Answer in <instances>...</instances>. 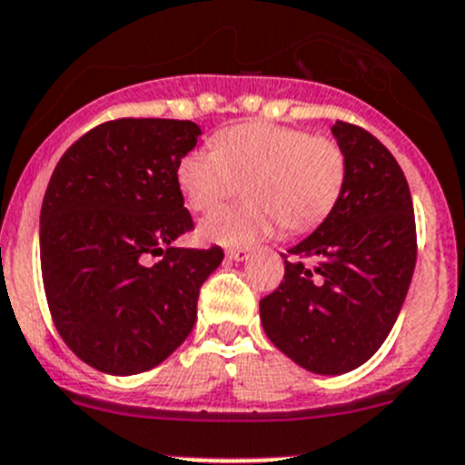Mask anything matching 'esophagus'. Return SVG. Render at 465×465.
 I'll use <instances>...</instances> for the list:
<instances>
[{
    "label": "esophagus",
    "mask_w": 465,
    "mask_h": 465,
    "mask_svg": "<svg viewBox=\"0 0 465 465\" xmlns=\"http://www.w3.org/2000/svg\"><path fill=\"white\" fill-rule=\"evenodd\" d=\"M248 252H251V251H248V248H228L226 257H228V260L242 262V260H246Z\"/></svg>",
    "instance_id": "esophagus-1"
}]
</instances>
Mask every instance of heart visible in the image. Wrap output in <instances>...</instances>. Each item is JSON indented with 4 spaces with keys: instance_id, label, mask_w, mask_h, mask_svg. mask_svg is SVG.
I'll list each match as a JSON object with an SVG mask.
<instances>
[{
    "instance_id": "1",
    "label": "heart",
    "mask_w": 465,
    "mask_h": 465,
    "mask_svg": "<svg viewBox=\"0 0 465 465\" xmlns=\"http://www.w3.org/2000/svg\"><path fill=\"white\" fill-rule=\"evenodd\" d=\"M213 149H192L178 163V187L196 213H210L246 181V203L205 219L210 242H257L282 226L314 231L346 187L348 160L334 137L271 122H243L214 135Z\"/></svg>"
}]
</instances>
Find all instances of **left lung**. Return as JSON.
<instances>
[{
    "label": "left lung",
    "instance_id": "1",
    "mask_svg": "<svg viewBox=\"0 0 465 465\" xmlns=\"http://www.w3.org/2000/svg\"><path fill=\"white\" fill-rule=\"evenodd\" d=\"M346 151L341 199L287 252L284 280L260 301L275 348L302 369L341 375L378 352L400 314L413 266L416 219L398 160L375 135L337 119Z\"/></svg>",
    "mask_w": 465,
    "mask_h": 465
}]
</instances>
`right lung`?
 Returning a JSON list of instances; mask_svg holds the SVG:
<instances>
[{
  "label": "right lung",
  "mask_w": 465,
  "mask_h": 465,
  "mask_svg": "<svg viewBox=\"0 0 465 465\" xmlns=\"http://www.w3.org/2000/svg\"><path fill=\"white\" fill-rule=\"evenodd\" d=\"M199 135L190 119H110L78 137L49 178L45 296L63 341L92 369L149 371L194 328L201 284L223 260L217 243L172 246L194 231L176 172Z\"/></svg>",
  "instance_id": "right-lung-1"
}]
</instances>
